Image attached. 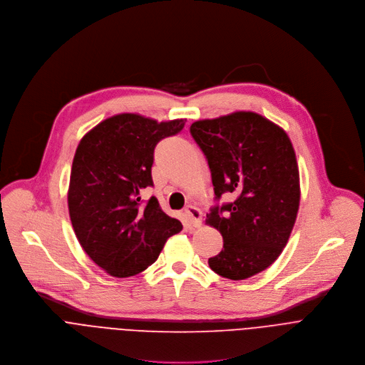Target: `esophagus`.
Masks as SVG:
<instances>
[{"label": "esophagus", "mask_w": 365, "mask_h": 365, "mask_svg": "<svg viewBox=\"0 0 365 365\" xmlns=\"http://www.w3.org/2000/svg\"><path fill=\"white\" fill-rule=\"evenodd\" d=\"M184 214L187 217V220L192 227H200L201 226V211L194 207V205H187L184 208Z\"/></svg>", "instance_id": "34e87169"}]
</instances>
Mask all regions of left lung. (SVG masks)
I'll list each match as a JSON object with an SVG mask.
<instances>
[{"instance_id":"left-lung-1","label":"left lung","mask_w":365,"mask_h":365,"mask_svg":"<svg viewBox=\"0 0 365 365\" xmlns=\"http://www.w3.org/2000/svg\"><path fill=\"white\" fill-rule=\"evenodd\" d=\"M190 133L211 173L215 205L207 225L223 236L210 267L232 280L269 267L282 253L299 208V171L286 132L253 112L197 120ZM232 193L230 203L217 202Z\"/></svg>"}]
</instances>
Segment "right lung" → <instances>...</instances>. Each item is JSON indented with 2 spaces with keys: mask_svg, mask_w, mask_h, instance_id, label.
Instances as JSON below:
<instances>
[{
  "mask_svg": "<svg viewBox=\"0 0 365 365\" xmlns=\"http://www.w3.org/2000/svg\"><path fill=\"white\" fill-rule=\"evenodd\" d=\"M185 119L157 122L133 113L112 116L88 132L73 158L68 214L88 256L110 276L129 277L151 266L181 232L157 197L151 168L157 143L182 130Z\"/></svg>",
  "mask_w": 365,
  "mask_h": 365,
  "instance_id": "right-lung-1",
  "label": "right lung"
}]
</instances>
